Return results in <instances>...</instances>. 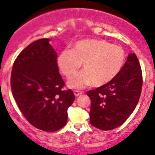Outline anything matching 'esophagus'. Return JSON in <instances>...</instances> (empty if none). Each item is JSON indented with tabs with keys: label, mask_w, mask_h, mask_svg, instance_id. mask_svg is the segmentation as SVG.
<instances>
[{
	"label": "esophagus",
	"mask_w": 155,
	"mask_h": 155,
	"mask_svg": "<svg viewBox=\"0 0 155 155\" xmlns=\"http://www.w3.org/2000/svg\"><path fill=\"white\" fill-rule=\"evenodd\" d=\"M81 94H82V92H81V91H78V90L74 91V95H76V96H79V95H80Z\"/></svg>",
	"instance_id": "1"
}]
</instances>
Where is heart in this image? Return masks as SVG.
<instances>
[{"label": "heart", "instance_id": "obj_1", "mask_svg": "<svg viewBox=\"0 0 155 155\" xmlns=\"http://www.w3.org/2000/svg\"><path fill=\"white\" fill-rule=\"evenodd\" d=\"M125 62L122 47L96 39L79 40L57 58L58 66L67 78L74 76L82 63L84 71L68 82L69 87L77 89L91 83L95 87L108 84L119 74Z\"/></svg>", "mask_w": 155, "mask_h": 155}]
</instances>
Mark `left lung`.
Wrapping results in <instances>:
<instances>
[{"label":"left lung","instance_id":"1","mask_svg":"<svg viewBox=\"0 0 155 155\" xmlns=\"http://www.w3.org/2000/svg\"><path fill=\"white\" fill-rule=\"evenodd\" d=\"M142 88V73L136 55L128 54L119 74L108 84L87 92L90 98V123L108 131L121 125L138 104Z\"/></svg>","mask_w":155,"mask_h":155}]
</instances>
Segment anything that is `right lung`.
<instances>
[{"instance_id":"obj_1","label":"right lung","mask_w":155,"mask_h":155,"mask_svg":"<svg viewBox=\"0 0 155 155\" xmlns=\"http://www.w3.org/2000/svg\"><path fill=\"white\" fill-rule=\"evenodd\" d=\"M50 40H36L18 55L12 68L11 86L26 119L38 129L56 131L66 125L67 109L75 95L71 89L62 90L65 84Z\"/></svg>"}]
</instances>
